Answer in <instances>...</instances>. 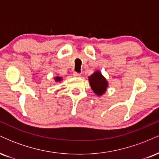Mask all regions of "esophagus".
Here are the masks:
<instances>
[{
	"mask_svg": "<svg viewBox=\"0 0 159 159\" xmlns=\"http://www.w3.org/2000/svg\"><path fill=\"white\" fill-rule=\"evenodd\" d=\"M73 76L74 77H75V78H78V77H81V74L80 73H78V72H73Z\"/></svg>",
	"mask_w": 159,
	"mask_h": 159,
	"instance_id": "34e87169",
	"label": "esophagus"
}]
</instances>
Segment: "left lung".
Wrapping results in <instances>:
<instances>
[{
	"label": "left lung",
	"instance_id": "1",
	"mask_svg": "<svg viewBox=\"0 0 159 159\" xmlns=\"http://www.w3.org/2000/svg\"><path fill=\"white\" fill-rule=\"evenodd\" d=\"M88 80L95 94L101 96L106 92L108 83L106 78L104 77L99 71H96L93 74L89 76Z\"/></svg>",
	"mask_w": 159,
	"mask_h": 159
}]
</instances>
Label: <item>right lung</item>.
<instances>
[{
    "label": "right lung",
    "instance_id": "1",
    "mask_svg": "<svg viewBox=\"0 0 159 159\" xmlns=\"http://www.w3.org/2000/svg\"><path fill=\"white\" fill-rule=\"evenodd\" d=\"M62 79H63V78H62V77H55V78H54V81H55L56 82L61 81Z\"/></svg>",
    "mask_w": 159,
    "mask_h": 159
}]
</instances>
